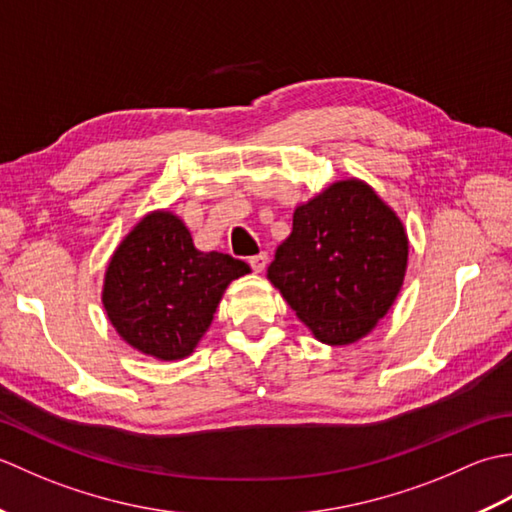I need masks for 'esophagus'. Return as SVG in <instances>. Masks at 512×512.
<instances>
[{"instance_id":"1","label":"esophagus","mask_w":512,"mask_h":512,"mask_svg":"<svg viewBox=\"0 0 512 512\" xmlns=\"http://www.w3.org/2000/svg\"><path fill=\"white\" fill-rule=\"evenodd\" d=\"M248 264H250V268L255 270V273H262V270H264L266 264H268V255H266V253H259V255L248 257Z\"/></svg>"}]
</instances>
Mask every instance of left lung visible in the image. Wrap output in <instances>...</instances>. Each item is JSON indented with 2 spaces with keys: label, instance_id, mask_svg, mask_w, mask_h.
<instances>
[{
  "label": "left lung",
  "instance_id": "left-lung-1",
  "mask_svg": "<svg viewBox=\"0 0 512 512\" xmlns=\"http://www.w3.org/2000/svg\"><path fill=\"white\" fill-rule=\"evenodd\" d=\"M407 253L396 213L367 184L343 180L295 211L268 279L319 341L347 345L391 308Z\"/></svg>",
  "mask_w": 512,
  "mask_h": 512
}]
</instances>
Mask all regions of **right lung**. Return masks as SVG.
<instances>
[{"label": "right lung", "instance_id": "add662e5", "mask_svg": "<svg viewBox=\"0 0 512 512\" xmlns=\"http://www.w3.org/2000/svg\"><path fill=\"white\" fill-rule=\"evenodd\" d=\"M250 273L242 259L202 253L176 215L143 217L107 266L103 303L116 332L143 354L176 361L209 330L233 279Z\"/></svg>", "mask_w": 512, "mask_h": 512}]
</instances>
